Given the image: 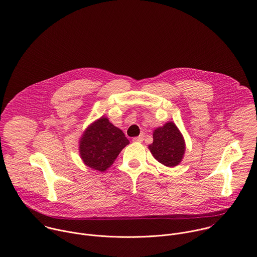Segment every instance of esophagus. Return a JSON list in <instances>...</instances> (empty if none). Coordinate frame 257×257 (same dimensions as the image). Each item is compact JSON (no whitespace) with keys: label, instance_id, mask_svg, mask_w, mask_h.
<instances>
[{"label":"esophagus","instance_id":"esophagus-1","mask_svg":"<svg viewBox=\"0 0 257 257\" xmlns=\"http://www.w3.org/2000/svg\"><path fill=\"white\" fill-rule=\"evenodd\" d=\"M132 140H133L134 142H142V141L144 140V136H143V135H139V136H137V137H134Z\"/></svg>","mask_w":257,"mask_h":257}]
</instances>
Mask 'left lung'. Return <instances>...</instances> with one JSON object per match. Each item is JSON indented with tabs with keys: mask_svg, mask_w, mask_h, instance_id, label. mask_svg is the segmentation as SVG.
<instances>
[{
	"mask_svg": "<svg viewBox=\"0 0 257 257\" xmlns=\"http://www.w3.org/2000/svg\"><path fill=\"white\" fill-rule=\"evenodd\" d=\"M148 147L157 161L170 167L178 165L185 153L184 138L173 122L153 132V142Z\"/></svg>",
	"mask_w": 257,
	"mask_h": 257,
	"instance_id": "obj_1",
	"label": "left lung"
}]
</instances>
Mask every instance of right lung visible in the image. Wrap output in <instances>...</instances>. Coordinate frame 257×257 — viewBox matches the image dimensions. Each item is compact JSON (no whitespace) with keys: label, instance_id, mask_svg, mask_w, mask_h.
<instances>
[{"label":"right lung","instance_id":"1","mask_svg":"<svg viewBox=\"0 0 257 257\" xmlns=\"http://www.w3.org/2000/svg\"><path fill=\"white\" fill-rule=\"evenodd\" d=\"M129 144L124 133L107 118L93 123L80 139L79 152L83 162L91 168L104 172Z\"/></svg>","mask_w":257,"mask_h":257}]
</instances>
